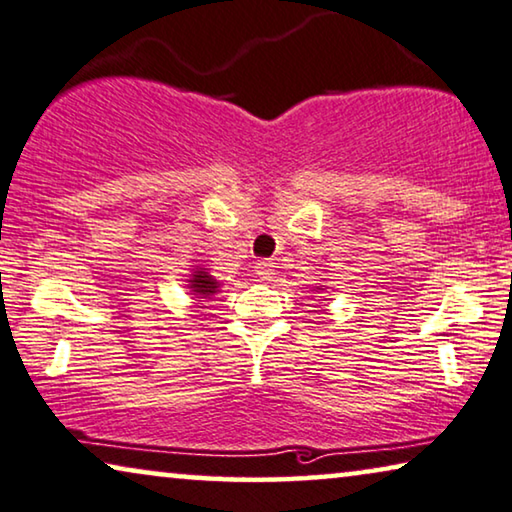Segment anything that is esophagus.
<instances>
[{"label":"esophagus","instance_id":"34e87169","mask_svg":"<svg viewBox=\"0 0 512 512\" xmlns=\"http://www.w3.org/2000/svg\"><path fill=\"white\" fill-rule=\"evenodd\" d=\"M255 273L262 280H271L273 273H276V264H273L271 259H259V262L255 264Z\"/></svg>","mask_w":512,"mask_h":512}]
</instances>
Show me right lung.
I'll return each instance as SVG.
<instances>
[{"label":"right lung","mask_w":512,"mask_h":512,"mask_svg":"<svg viewBox=\"0 0 512 512\" xmlns=\"http://www.w3.org/2000/svg\"><path fill=\"white\" fill-rule=\"evenodd\" d=\"M190 282V289L197 294V299H209L211 294H216L218 282L213 280L207 271H193V280Z\"/></svg>","instance_id":"add662e5"}]
</instances>
